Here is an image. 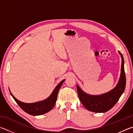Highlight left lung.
Instances as JSON below:
<instances>
[{
    "instance_id": "left-lung-1",
    "label": "left lung",
    "mask_w": 133,
    "mask_h": 133,
    "mask_svg": "<svg viewBox=\"0 0 133 133\" xmlns=\"http://www.w3.org/2000/svg\"><path fill=\"white\" fill-rule=\"evenodd\" d=\"M122 57V68L120 79L115 88L106 94L101 95H90L85 94L77 85L78 95L81 103L88 110L96 113H104L115 105L124 92L126 83V78L124 68V58L120 51Z\"/></svg>"
}]
</instances>
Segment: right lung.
I'll return each instance as SVG.
<instances>
[{
  "instance_id": "1",
  "label": "right lung",
  "mask_w": 133,
  "mask_h": 133,
  "mask_svg": "<svg viewBox=\"0 0 133 133\" xmlns=\"http://www.w3.org/2000/svg\"><path fill=\"white\" fill-rule=\"evenodd\" d=\"M64 81L65 79L62 80L56 87L55 89L52 92V94L47 99L44 100L43 101L36 102V103H23V102L19 101L16 97H15V96L11 94V92L10 93L16 103H17L18 105L20 107V108L24 110L25 112L32 116L41 115L50 111L54 108V106H55L56 101H57L58 91H59L60 88L62 86L63 82H64Z\"/></svg>"
}]
</instances>
